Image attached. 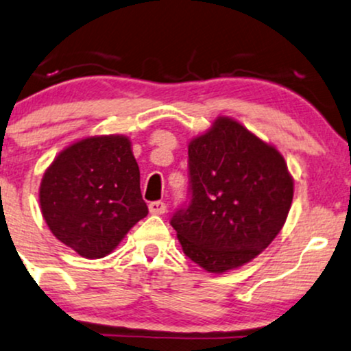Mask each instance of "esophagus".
Wrapping results in <instances>:
<instances>
[{"label": "esophagus", "mask_w": 351, "mask_h": 351, "mask_svg": "<svg viewBox=\"0 0 351 351\" xmlns=\"http://www.w3.org/2000/svg\"><path fill=\"white\" fill-rule=\"evenodd\" d=\"M149 209L152 214H155V216H162V214L167 213V204H165L163 201H154L149 204Z\"/></svg>", "instance_id": "1"}]
</instances>
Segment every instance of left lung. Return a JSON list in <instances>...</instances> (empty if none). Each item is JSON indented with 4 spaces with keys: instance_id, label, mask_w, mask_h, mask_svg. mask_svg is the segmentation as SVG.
Masks as SVG:
<instances>
[{
    "instance_id": "left-lung-1",
    "label": "left lung",
    "mask_w": 351,
    "mask_h": 351,
    "mask_svg": "<svg viewBox=\"0 0 351 351\" xmlns=\"http://www.w3.org/2000/svg\"><path fill=\"white\" fill-rule=\"evenodd\" d=\"M188 201L173 214L184 255L210 273L255 258L280 234L293 178L274 147L219 117L188 147Z\"/></svg>"
}]
</instances>
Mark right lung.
Segmentation results:
<instances>
[{
    "mask_svg": "<svg viewBox=\"0 0 351 351\" xmlns=\"http://www.w3.org/2000/svg\"><path fill=\"white\" fill-rule=\"evenodd\" d=\"M49 229L84 258H103L149 214L130 141L83 138L53 160L40 183Z\"/></svg>",
    "mask_w": 351,
    "mask_h": 351,
    "instance_id": "right-lung-1",
    "label": "right lung"
}]
</instances>
